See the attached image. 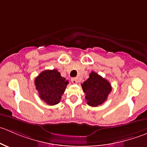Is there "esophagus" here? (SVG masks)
I'll return each mask as SVG.
<instances>
[{
    "instance_id": "34e87169",
    "label": "esophagus",
    "mask_w": 147,
    "mask_h": 147,
    "mask_svg": "<svg viewBox=\"0 0 147 147\" xmlns=\"http://www.w3.org/2000/svg\"><path fill=\"white\" fill-rule=\"evenodd\" d=\"M71 81H72V82L73 83V84H77V83L78 82V79L77 78H72V79H71Z\"/></svg>"
}]
</instances>
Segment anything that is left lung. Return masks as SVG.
<instances>
[{
	"label": "left lung",
	"mask_w": 147,
	"mask_h": 147,
	"mask_svg": "<svg viewBox=\"0 0 147 147\" xmlns=\"http://www.w3.org/2000/svg\"><path fill=\"white\" fill-rule=\"evenodd\" d=\"M82 87L87 105L91 107L103 104L112 91L110 83L94 72L90 74V78L83 82Z\"/></svg>",
	"instance_id": "1"
}]
</instances>
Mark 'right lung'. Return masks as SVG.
<instances>
[{"label": "right lung", "mask_w": 147, "mask_h": 147, "mask_svg": "<svg viewBox=\"0 0 147 147\" xmlns=\"http://www.w3.org/2000/svg\"><path fill=\"white\" fill-rule=\"evenodd\" d=\"M69 83L57 69H47L35 80V88L41 100L49 105H57Z\"/></svg>", "instance_id": "right-lung-1"}]
</instances>
